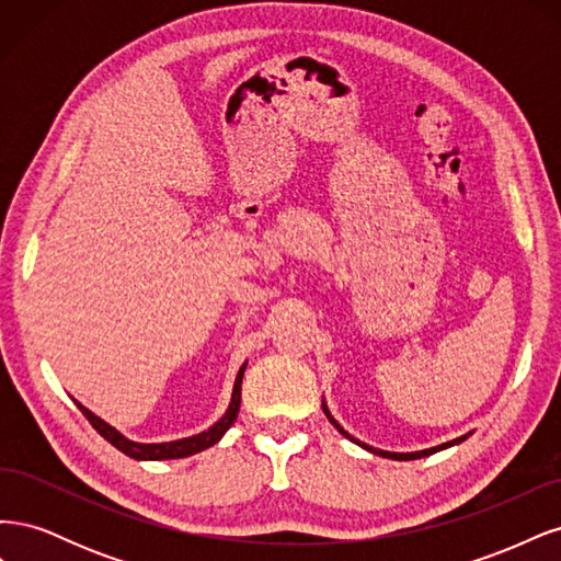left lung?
Instances as JSON below:
<instances>
[{
  "label": "left lung",
  "mask_w": 561,
  "mask_h": 561,
  "mask_svg": "<svg viewBox=\"0 0 561 561\" xmlns=\"http://www.w3.org/2000/svg\"><path fill=\"white\" fill-rule=\"evenodd\" d=\"M322 412H325V416L330 419V423L332 426L342 433L344 437H348L351 443H355L358 447H363V449H367L369 454H377V456H383V458H393V461H414V458H423V456H431V454H435V451H443V449H447V447H454V445H461L463 439L470 435H461V437H456V439H451V443H445V445H437V447H431V449H421V451H407V454H400V451H383V449H377V447H369V445H365V443H360V439H355L353 435H348L342 426H339L336 423V419L330 414V410H328V402L322 400Z\"/></svg>",
  "instance_id": "1"
}]
</instances>
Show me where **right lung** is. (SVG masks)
Segmentation results:
<instances>
[{
    "instance_id": "1",
    "label": "right lung",
    "mask_w": 561,
    "mask_h": 561,
    "mask_svg": "<svg viewBox=\"0 0 561 561\" xmlns=\"http://www.w3.org/2000/svg\"><path fill=\"white\" fill-rule=\"evenodd\" d=\"M245 367H248V363H243L241 369H239V375H236L233 390H231V402L227 407L225 416L219 419L217 423H213L208 431H203V433L192 435V437L173 439V443H151V445L135 443V439H128L126 435L118 433L114 426H110L107 421H103L100 416H95L91 410H87V407H83L81 402L75 400V404L79 407L81 414L91 421V426L107 439L110 445H114L118 451H124L126 456L135 458V461H165V458H184V456H192V454H198L203 449L213 447L233 426L236 416H239V407H241V381H243Z\"/></svg>"
}]
</instances>
